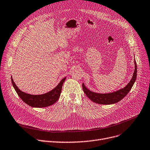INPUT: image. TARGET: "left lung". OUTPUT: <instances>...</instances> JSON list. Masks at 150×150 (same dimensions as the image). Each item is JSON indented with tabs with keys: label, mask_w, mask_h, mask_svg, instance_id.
<instances>
[{
	"label": "left lung",
	"mask_w": 150,
	"mask_h": 150,
	"mask_svg": "<svg viewBox=\"0 0 150 150\" xmlns=\"http://www.w3.org/2000/svg\"><path fill=\"white\" fill-rule=\"evenodd\" d=\"M134 71L132 76V78L128 84L122 88L118 90V91L108 93H96L90 91L86 87L84 83H83V89L87 96L91 100L95 103L99 104L109 105L118 103L130 91L134 82L136 81L137 76V64L134 59Z\"/></svg>",
	"instance_id": "8db88e82"
}]
</instances>
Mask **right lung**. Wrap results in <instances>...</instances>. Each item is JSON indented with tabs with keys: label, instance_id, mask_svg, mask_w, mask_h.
<instances>
[{
	"label": "right lung",
	"instance_id": "1",
	"mask_svg": "<svg viewBox=\"0 0 150 150\" xmlns=\"http://www.w3.org/2000/svg\"><path fill=\"white\" fill-rule=\"evenodd\" d=\"M66 78V77H64L62 79L61 81L52 91L42 95H31L22 92L17 87L13 81L12 76L11 82L17 95L23 102L32 107L42 108L52 105L58 101L60 96L63 84L65 81Z\"/></svg>",
	"mask_w": 150,
	"mask_h": 150
}]
</instances>
